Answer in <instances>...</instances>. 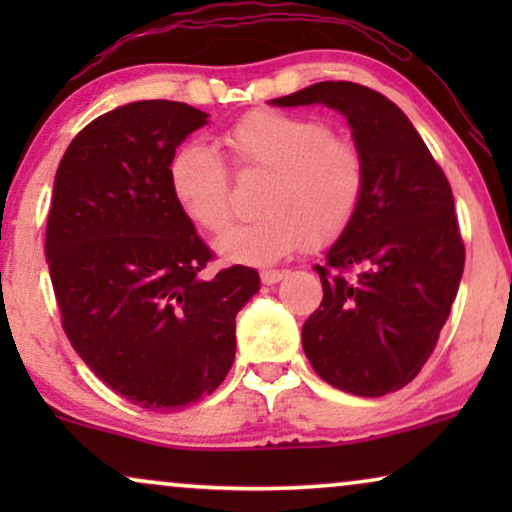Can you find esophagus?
<instances>
[{
	"instance_id": "1",
	"label": "esophagus",
	"mask_w": 512,
	"mask_h": 512,
	"mask_svg": "<svg viewBox=\"0 0 512 512\" xmlns=\"http://www.w3.org/2000/svg\"><path fill=\"white\" fill-rule=\"evenodd\" d=\"M282 277H284L282 270H261V282L268 284V286L277 284Z\"/></svg>"
}]
</instances>
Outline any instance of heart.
Wrapping results in <instances>:
<instances>
[{
  "label": "heart",
  "mask_w": 512,
  "mask_h": 512,
  "mask_svg": "<svg viewBox=\"0 0 512 512\" xmlns=\"http://www.w3.org/2000/svg\"><path fill=\"white\" fill-rule=\"evenodd\" d=\"M240 167L270 172L254 221L230 228L216 251L230 263L265 265L338 240L359 212L366 191V160L349 139L331 135L317 118L258 109L223 135ZM170 191L188 219L221 233L230 214V174L205 142L181 144L170 160Z\"/></svg>",
  "instance_id": "b5f03b06"
}]
</instances>
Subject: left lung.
I'll return each mask as SVG.
<instances>
[{"mask_svg":"<svg viewBox=\"0 0 512 512\" xmlns=\"http://www.w3.org/2000/svg\"><path fill=\"white\" fill-rule=\"evenodd\" d=\"M270 104L340 111L366 160L359 212L326 265H314L324 298L303 324L305 356L347 394L398 391L431 356L464 275L450 181L410 118L377 90L321 81Z\"/></svg>","mask_w":512,"mask_h":512,"instance_id":"1","label":"left lung"}]
</instances>
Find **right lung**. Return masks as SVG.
Here are the masks:
<instances>
[{
  "label": "right lung",
  "mask_w": 512,
  "mask_h": 512,
  "mask_svg": "<svg viewBox=\"0 0 512 512\" xmlns=\"http://www.w3.org/2000/svg\"><path fill=\"white\" fill-rule=\"evenodd\" d=\"M209 114L139 100L97 116L67 146L46 221V261L69 342L144 410L209 396L235 361V317L254 268L205 277L212 251L170 191V160Z\"/></svg>",
  "instance_id": "1"
}]
</instances>
